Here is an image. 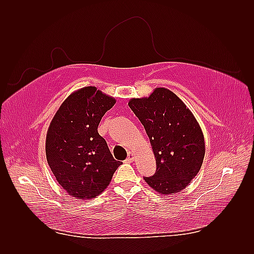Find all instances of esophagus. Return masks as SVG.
Listing matches in <instances>:
<instances>
[{
  "instance_id": "esophagus-1",
  "label": "esophagus",
  "mask_w": 254,
  "mask_h": 254,
  "mask_svg": "<svg viewBox=\"0 0 254 254\" xmlns=\"http://www.w3.org/2000/svg\"><path fill=\"white\" fill-rule=\"evenodd\" d=\"M133 158H134L133 153H132V152H128V157H127V159H126V162L131 163L132 161H133Z\"/></svg>"
}]
</instances>
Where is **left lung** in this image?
Listing matches in <instances>:
<instances>
[{
  "label": "left lung",
  "mask_w": 254,
  "mask_h": 254,
  "mask_svg": "<svg viewBox=\"0 0 254 254\" xmlns=\"http://www.w3.org/2000/svg\"><path fill=\"white\" fill-rule=\"evenodd\" d=\"M147 133L157 171L144 180L163 195L179 193L200 171L205 145L194 114L174 92L156 88L148 97L128 103Z\"/></svg>",
  "instance_id": "1"
}]
</instances>
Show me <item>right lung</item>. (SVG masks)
<instances>
[{"mask_svg":"<svg viewBox=\"0 0 254 254\" xmlns=\"http://www.w3.org/2000/svg\"><path fill=\"white\" fill-rule=\"evenodd\" d=\"M115 98L95 87L73 92L51 122L45 152L57 182L68 195L89 200L109 186L122 164L114 160L97 127Z\"/></svg>","mask_w":254,"mask_h":254,"instance_id":"right-lung-1","label":"right lung"}]
</instances>
